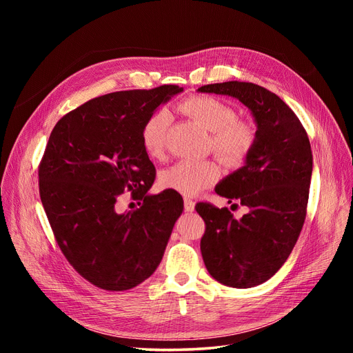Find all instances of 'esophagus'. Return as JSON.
<instances>
[{
    "label": "esophagus",
    "instance_id": "esophagus-1",
    "mask_svg": "<svg viewBox=\"0 0 353 353\" xmlns=\"http://www.w3.org/2000/svg\"><path fill=\"white\" fill-rule=\"evenodd\" d=\"M184 208H185L187 212H193L194 208H196V203H194L193 200L185 199V200H184Z\"/></svg>",
    "mask_w": 353,
    "mask_h": 353
}]
</instances>
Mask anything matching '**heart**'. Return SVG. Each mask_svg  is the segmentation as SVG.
I'll list each match as a JSON object with an SVG mask.
<instances>
[{"instance_id": "b5f03b06", "label": "heart", "mask_w": 353, "mask_h": 353, "mask_svg": "<svg viewBox=\"0 0 353 353\" xmlns=\"http://www.w3.org/2000/svg\"><path fill=\"white\" fill-rule=\"evenodd\" d=\"M179 109L212 134L213 152L227 163L240 165L252 152L254 130L248 122L237 119V113L231 104L208 95H193L181 103ZM169 122L168 110L162 109L154 112L144 123L141 140L150 157H163ZM219 176L221 168L215 160H181L160 174L159 184L165 190L191 197L215 184Z\"/></svg>"}]
</instances>
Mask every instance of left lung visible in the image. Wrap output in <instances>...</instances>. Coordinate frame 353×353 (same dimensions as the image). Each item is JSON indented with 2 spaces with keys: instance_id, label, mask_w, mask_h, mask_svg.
<instances>
[{
  "instance_id": "obj_1",
  "label": "left lung",
  "mask_w": 353,
  "mask_h": 353,
  "mask_svg": "<svg viewBox=\"0 0 353 353\" xmlns=\"http://www.w3.org/2000/svg\"><path fill=\"white\" fill-rule=\"evenodd\" d=\"M197 91L237 99L256 123L254 145L244 165L215 187L216 194L240 201L249 212L236 219L227 208L196 206L206 223L203 261L223 285H259L284 265L302 231L312 176L311 144L294 112L259 85L228 81Z\"/></svg>"
}]
</instances>
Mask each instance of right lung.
I'll return each mask as SVG.
<instances>
[{
    "instance_id": "right-lung-1",
    "label": "right lung",
    "mask_w": 353,
    "mask_h": 353,
    "mask_svg": "<svg viewBox=\"0 0 353 353\" xmlns=\"http://www.w3.org/2000/svg\"><path fill=\"white\" fill-rule=\"evenodd\" d=\"M178 85L92 99L56 123L39 165V194L63 254L85 280L122 292L147 280L163 258L184 201L175 191L148 194L156 169L141 132ZM143 200L114 209L123 191Z\"/></svg>"
}]
</instances>
